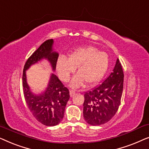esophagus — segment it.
I'll return each instance as SVG.
<instances>
[{
  "mask_svg": "<svg viewBox=\"0 0 149 149\" xmlns=\"http://www.w3.org/2000/svg\"><path fill=\"white\" fill-rule=\"evenodd\" d=\"M74 94H75V91L74 90H70V95L71 97L74 96Z\"/></svg>",
  "mask_w": 149,
  "mask_h": 149,
  "instance_id": "1",
  "label": "esophagus"
}]
</instances>
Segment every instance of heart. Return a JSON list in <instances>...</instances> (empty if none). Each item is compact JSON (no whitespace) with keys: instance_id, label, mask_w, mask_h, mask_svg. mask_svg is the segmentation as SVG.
Instances as JSON below:
<instances>
[{"instance_id":"heart-1","label":"heart","mask_w":149,"mask_h":149,"mask_svg":"<svg viewBox=\"0 0 149 149\" xmlns=\"http://www.w3.org/2000/svg\"><path fill=\"white\" fill-rule=\"evenodd\" d=\"M109 66V56L105 52H100L95 47L87 45L75 49L68 58L64 56L59 57L57 70L60 79L67 81L77 67L79 72L73 77L70 83L71 87L77 88L83 85L85 81L89 85L98 82Z\"/></svg>"}]
</instances>
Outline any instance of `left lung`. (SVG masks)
I'll use <instances>...</instances> for the list:
<instances>
[{"mask_svg": "<svg viewBox=\"0 0 149 149\" xmlns=\"http://www.w3.org/2000/svg\"><path fill=\"white\" fill-rule=\"evenodd\" d=\"M123 72L117 59L113 72L98 86L85 93L83 117L91 125L110 121L121 104L123 89Z\"/></svg>", "mask_w": 149, "mask_h": 149, "instance_id": "1", "label": "left lung"}]
</instances>
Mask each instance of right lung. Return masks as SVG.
<instances>
[{"label": "right lung", "mask_w": 149, "mask_h": 149, "mask_svg": "<svg viewBox=\"0 0 149 149\" xmlns=\"http://www.w3.org/2000/svg\"><path fill=\"white\" fill-rule=\"evenodd\" d=\"M53 39L46 40L32 54L24 65L22 76L24 98L28 109L38 121L47 126L57 125L62 121L65 107L70 98L69 91L52 73L45 90L39 94L33 93L27 83L26 71L42 59L47 60L55 71L58 54L53 49Z\"/></svg>", "instance_id": "right-lung-1"}]
</instances>
